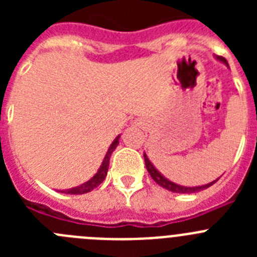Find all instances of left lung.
Returning <instances> with one entry per match:
<instances>
[{
    "instance_id": "8db88e82",
    "label": "left lung",
    "mask_w": 257,
    "mask_h": 257,
    "mask_svg": "<svg viewBox=\"0 0 257 257\" xmlns=\"http://www.w3.org/2000/svg\"><path fill=\"white\" fill-rule=\"evenodd\" d=\"M217 59H219V60H221V61H224L225 64H228L225 59L222 58V56H217ZM144 161H145V166H147V170H148V172H149V175L152 176V179H153V180L156 181L158 185H160V187L165 188V189L170 190V192H174V193H196V192H199V190L207 189L208 187H211L212 184H215L217 181V180H215V181H212V183L207 184V185H202V187H193V188L183 187V185H178V184L172 183V181H170V180H167L166 178H163L162 175L157 171L156 167L152 165L151 161L148 160V157L145 156V153H144Z\"/></svg>"
}]
</instances>
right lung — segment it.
<instances>
[{"instance_id":"add662e5","label":"right lung","mask_w":257,"mask_h":257,"mask_svg":"<svg viewBox=\"0 0 257 257\" xmlns=\"http://www.w3.org/2000/svg\"><path fill=\"white\" fill-rule=\"evenodd\" d=\"M118 138H119V136H118ZM118 138H115L114 142L110 144V147H109L108 152H106L105 154V158H104L103 163H101L100 169H99V171L96 172V175H95L91 180H88L87 183L82 184L81 187L73 188V189H69V190H63L61 193H68V194H83V193L91 192L92 189L99 187V185L104 181V179L106 178V172H108V167H109V160H110V156H112L113 151H114L115 147L118 145Z\"/></svg>"}]
</instances>
